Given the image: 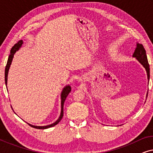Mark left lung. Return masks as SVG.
Returning <instances> with one entry per match:
<instances>
[{"mask_svg": "<svg viewBox=\"0 0 153 153\" xmlns=\"http://www.w3.org/2000/svg\"><path fill=\"white\" fill-rule=\"evenodd\" d=\"M133 58H135L138 61H139L140 63H141L145 70L146 71V73H147V76H148V81L150 80V65L148 64V58L147 56H146V50L144 49L143 46L141 45V44H139L137 42V47L134 50V52ZM148 90L147 93H146V99H147L148 97Z\"/></svg>", "mask_w": 153, "mask_h": 153, "instance_id": "obj_1", "label": "left lung"}]
</instances>
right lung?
Wrapping results in <instances>:
<instances>
[{
    "label": "right lung",
    "instance_id": "right-lung-1",
    "mask_svg": "<svg viewBox=\"0 0 153 153\" xmlns=\"http://www.w3.org/2000/svg\"><path fill=\"white\" fill-rule=\"evenodd\" d=\"M23 43H24L23 40H19L17 43L15 44V45H14L13 47H12L11 50H10V54L9 56V58H8L7 62V65H6L5 70V81L6 86H7V84L8 72H9L10 65H11L12 60H13L14 55V53H15L16 51H18L19 50L20 48L22 47ZM70 91H71V87H70V85H65V86L63 88V89H62V91L61 92V94H60V99H61V111H60V115L59 118H58V119L56 121V122H54L53 123H52V124H51V125H45V126H35V125H33L31 124H29V123H28V124L30 125V127H34V128H36V129H47V128H49V127H53V126H55V125H57L58 123H59L60 120H61L62 116H63L64 102H65V99H66V97H68V94L70 93Z\"/></svg>",
    "mask_w": 153,
    "mask_h": 153
}]
</instances>
